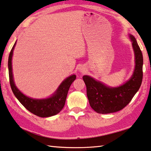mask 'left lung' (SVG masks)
Segmentation results:
<instances>
[{
    "label": "left lung",
    "instance_id": "1",
    "mask_svg": "<svg viewBox=\"0 0 151 151\" xmlns=\"http://www.w3.org/2000/svg\"><path fill=\"white\" fill-rule=\"evenodd\" d=\"M135 54V70L131 78L118 88H109L88 76H83L87 96L92 109L99 114L116 112L127 106L138 92L142 81V53L134 36L130 35Z\"/></svg>",
    "mask_w": 151,
    "mask_h": 151
}]
</instances>
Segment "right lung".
<instances>
[{"label":"right lung","instance_id":"add662e5","mask_svg":"<svg viewBox=\"0 0 151 151\" xmlns=\"http://www.w3.org/2000/svg\"><path fill=\"white\" fill-rule=\"evenodd\" d=\"M15 44L16 42L10 52L8 61L9 81L12 91L14 96L27 110L37 116L45 118L57 114L63 109L65 105L69 89L73 81L76 80V76L72 75L66 78L51 98L43 99V100H36V99L27 97L20 92L14 83L11 61Z\"/></svg>","mask_w":151,"mask_h":151}]
</instances>
